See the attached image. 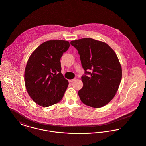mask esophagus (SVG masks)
Instances as JSON below:
<instances>
[{
    "label": "esophagus",
    "mask_w": 146,
    "mask_h": 146,
    "mask_svg": "<svg viewBox=\"0 0 146 146\" xmlns=\"http://www.w3.org/2000/svg\"><path fill=\"white\" fill-rule=\"evenodd\" d=\"M75 80V79H70V80H68V82H69V83H72V82H73Z\"/></svg>",
    "instance_id": "34e87169"
}]
</instances>
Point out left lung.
<instances>
[{"instance_id": "left-lung-1", "label": "left lung", "mask_w": 146, "mask_h": 146, "mask_svg": "<svg viewBox=\"0 0 146 146\" xmlns=\"http://www.w3.org/2000/svg\"><path fill=\"white\" fill-rule=\"evenodd\" d=\"M70 44L78 51L85 71L82 76L83 87L78 92L81 101L91 107L104 106L115 95L122 79V68L115 52L108 44L92 38Z\"/></svg>"}]
</instances>
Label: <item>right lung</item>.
<instances>
[{"mask_svg":"<svg viewBox=\"0 0 146 146\" xmlns=\"http://www.w3.org/2000/svg\"><path fill=\"white\" fill-rule=\"evenodd\" d=\"M69 47L67 41H46L28 59L24 73L26 89L30 97L40 106H51L63 97L68 82L61 73L60 58Z\"/></svg>","mask_w":146,"mask_h":146,"instance_id":"obj_1","label":"right lung"}]
</instances>
